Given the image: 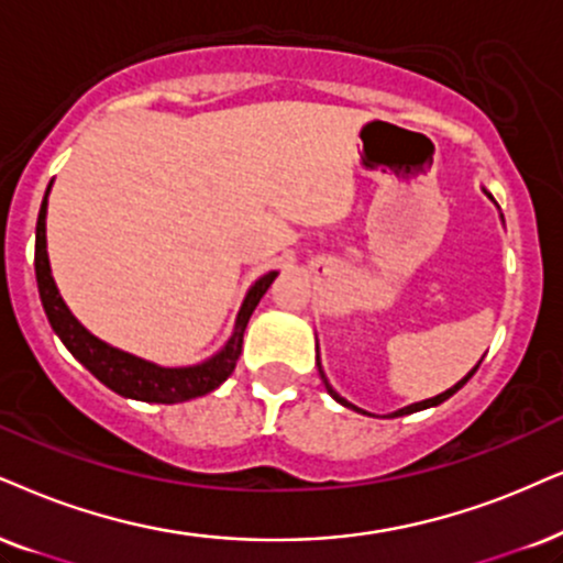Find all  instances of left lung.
<instances>
[{
    "instance_id": "1",
    "label": "left lung",
    "mask_w": 563,
    "mask_h": 563,
    "mask_svg": "<svg viewBox=\"0 0 563 563\" xmlns=\"http://www.w3.org/2000/svg\"><path fill=\"white\" fill-rule=\"evenodd\" d=\"M490 197V195H488ZM490 199H494V197H490ZM317 364H319V358H317ZM475 372H478V366H475L473 368V372L471 374H467L465 376V379H462V382H457V384H454V387L452 389H446V393H441V395H437V397H431V400H423V402H416V405H408V408H402V410H397V412H393V416H408V412H418V410H426V408H433V405H439V402H444V400H450V397L454 395V393H457V389L462 387V384H465L467 379H471V376L475 374ZM319 376H322V379H324V387H327V393H330L332 397H334V400H338L340 405H345V408H353V410H358V408H355V405H351V402H347V400H343V397H340L338 393H334V389L330 387V382H327V376H324V372H322V366H319Z\"/></svg>"
}]
</instances>
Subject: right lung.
<instances>
[{
  "label": "right lung",
  "instance_id": "obj_1",
  "mask_svg": "<svg viewBox=\"0 0 563 563\" xmlns=\"http://www.w3.org/2000/svg\"><path fill=\"white\" fill-rule=\"evenodd\" d=\"M52 187V184H48ZM48 195V189H46ZM277 273H267L254 283L241 306L236 330L229 345L220 351L216 358L205 361L199 366L189 368H163L147 361L134 358L130 353L117 351V347L101 343L98 338L85 330L77 319L69 314V309L64 306L59 290L54 286L52 267H48V254H46V197L41 202L38 223H35V280H38V294L44 311L52 322L54 332L59 334L62 343L69 347V353L75 355L88 372L96 376L98 382H103L106 387L113 389L117 395L132 397V400L142 402H161V405H174V402H187L195 397H202L218 389L220 384L229 379L236 361L241 355V345H244V330L249 324V317L257 309L260 298L267 294V288L273 286Z\"/></svg>",
  "mask_w": 563,
  "mask_h": 563
}]
</instances>
